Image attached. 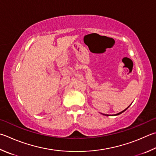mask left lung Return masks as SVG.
Returning a JSON list of instances; mask_svg holds the SVG:
<instances>
[{
    "mask_svg": "<svg viewBox=\"0 0 156 156\" xmlns=\"http://www.w3.org/2000/svg\"><path fill=\"white\" fill-rule=\"evenodd\" d=\"M129 106L128 107H127V108L126 109H125V110H123V111L122 112H119V113H118V114H116V115H120V114H121V113H122V112H123L124 111H126V110L127 109V108H129ZM106 115V116H108V115Z\"/></svg>",
    "mask_w": 156,
    "mask_h": 156,
    "instance_id": "1",
    "label": "left lung"
}]
</instances>
